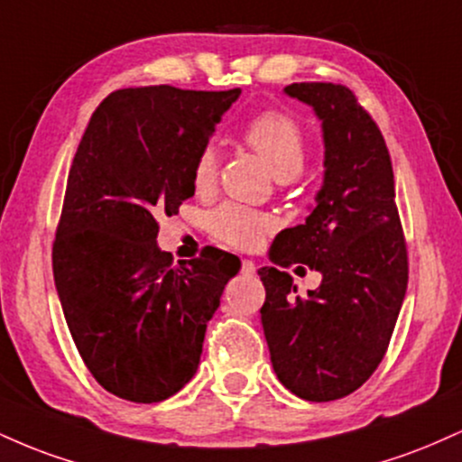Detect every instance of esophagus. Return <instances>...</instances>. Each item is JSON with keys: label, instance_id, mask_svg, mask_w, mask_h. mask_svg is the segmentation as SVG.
<instances>
[{"label": "esophagus", "instance_id": "obj_1", "mask_svg": "<svg viewBox=\"0 0 462 462\" xmlns=\"http://www.w3.org/2000/svg\"><path fill=\"white\" fill-rule=\"evenodd\" d=\"M241 273H245V275L256 273V263L249 261V258H243V261H241Z\"/></svg>", "mask_w": 462, "mask_h": 462}]
</instances>
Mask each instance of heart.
I'll return each mask as SVG.
<instances>
[{"label": "heart", "mask_w": 462, "mask_h": 462, "mask_svg": "<svg viewBox=\"0 0 462 462\" xmlns=\"http://www.w3.org/2000/svg\"><path fill=\"white\" fill-rule=\"evenodd\" d=\"M243 139L263 158L275 180H293L306 162V139L300 125L280 110H264L243 130ZM217 180V153L213 145L204 147L193 164V187L213 189ZM215 238L232 247H252L269 227L267 217L236 204H224L208 217Z\"/></svg>", "instance_id": "heart-1"}]
</instances>
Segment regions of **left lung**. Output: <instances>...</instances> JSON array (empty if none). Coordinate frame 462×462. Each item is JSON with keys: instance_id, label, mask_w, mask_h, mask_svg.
<instances>
[{"instance_id": "1", "label": "left lung", "mask_w": 462, "mask_h": 462, "mask_svg": "<svg viewBox=\"0 0 462 462\" xmlns=\"http://www.w3.org/2000/svg\"><path fill=\"white\" fill-rule=\"evenodd\" d=\"M284 93L321 121L323 182L304 224L275 236L269 261L309 263L322 284L301 299L288 274L261 267V321L280 383L330 402L367 383L384 356L406 295V243L389 150L354 93L332 82Z\"/></svg>"}]
</instances>
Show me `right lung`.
<instances>
[{
  "mask_svg": "<svg viewBox=\"0 0 462 462\" xmlns=\"http://www.w3.org/2000/svg\"><path fill=\"white\" fill-rule=\"evenodd\" d=\"M241 88H121L97 106L69 169L54 282L79 356L106 391L152 404L195 375L236 256L173 263L158 217L193 198V164Z\"/></svg>",
  "mask_w": 462,
  "mask_h": 462,
  "instance_id": "obj_1",
  "label": "right lung"
}]
</instances>
